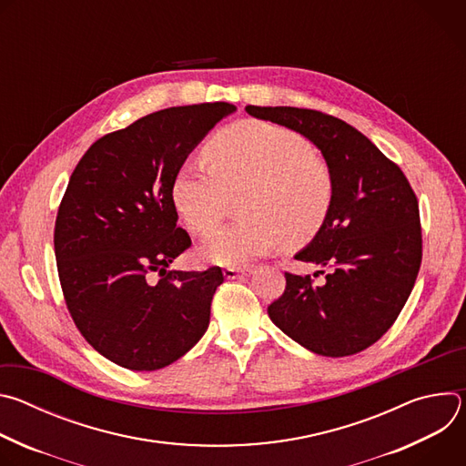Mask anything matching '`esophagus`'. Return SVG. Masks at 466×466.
I'll return each instance as SVG.
<instances>
[{
    "mask_svg": "<svg viewBox=\"0 0 466 466\" xmlns=\"http://www.w3.org/2000/svg\"><path fill=\"white\" fill-rule=\"evenodd\" d=\"M250 273H252L250 269H238V268H227L223 271L227 280H236V279H241V277H248Z\"/></svg>",
    "mask_w": 466,
    "mask_h": 466,
    "instance_id": "1",
    "label": "esophagus"
}]
</instances>
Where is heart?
I'll list each match as a JSON object with an SVG mask.
<instances>
[{"label":"heart","mask_w":466,"mask_h":466,"mask_svg":"<svg viewBox=\"0 0 466 466\" xmlns=\"http://www.w3.org/2000/svg\"><path fill=\"white\" fill-rule=\"evenodd\" d=\"M210 164L184 162L173 178L178 216L198 236L223 219L230 195L245 193L243 221L219 228L201 254L225 268H241L286 241H309L334 198V175L297 132L258 119L234 123L210 140Z\"/></svg>","instance_id":"obj_1"}]
</instances>
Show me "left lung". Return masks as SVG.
<instances>
[{"instance_id": "1", "label": "left lung", "mask_w": 466, "mask_h": 466, "mask_svg": "<svg viewBox=\"0 0 466 466\" xmlns=\"http://www.w3.org/2000/svg\"><path fill=\"white\" fill-rule=\"evenodd\" d=\"M245 110L299 132L334 175L329 212L295 254L326 269L324 282L286 273V291L268 313L319 356L358 354L392 326L415 286L422 259L417 197L402 169L347 121L295 106Z\"/></svg>"}]
</instances>
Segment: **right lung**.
Returning <instances> with one entry per match:
<instances>
[{"label": "right lung", "mask_w": 466, "mask_h": 466, "mask_svg": "<svg viewBox=\"0 0 466 466\" xmlns=\"http://www.w3.org/2000/svg\"><path fill=\"white\" fill-rule=\"evenodd\" d=\"M230 103L171 106L99 138L79 160L55 221L56 269L83 338L112 363L158 370L205 336L219 268L169 271L191 239L177 227V169Z\"/></svg>", "instance_id": "1"}]
</instances>
